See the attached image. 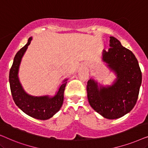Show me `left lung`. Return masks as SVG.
I'll use <instances>...</instances> for the list:
<instances>
[{
	"label": "left lung",
	"instance_id": "obj_1",
	"mask_svg": "<svg viewBox=\"0 0 148 148\" xmlns=\"http://www.w3.org/2000/svg\"><path fill=\"white\" fill-rule=\"evenodd\" d=\"M108 51L104 50L103 60L116 74L112 86L98 88L90 79L87 85L90 106L104 118L115 119L130 112L136 104L142 80L138 61L131 50L123 47L116 38L110 37Z\"/></svg>",
	"mask_w": 148,
	"mask_h": 148
}]
</instances>
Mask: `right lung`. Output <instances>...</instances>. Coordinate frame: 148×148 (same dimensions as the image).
Segmentation results:
<instances>
[{
  "label": "right lung",
  "mask_w": 148,
  "mask_h": 148,
  "mask_svg": "<svg viewBox=\"0 0 148 148\" xmlns=\"http://www.w3.org/2000/svg\"><path fill=\"white\" fill-rule=\"evenodd\" d=\"M31 40L32 38H29L27 43L15 54L9 71L10 88L14 102L23 112L33 118L46 120L51 118L62 106L66 79L64 81L57 94L53 98H50L48 96L34 97L24 92L18 79L17 74L22 56L29 45Z\"/></svg>",
  "instance_id": "right-lung-1"
}]
</instances>
